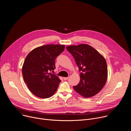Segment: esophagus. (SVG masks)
Returning <instances> with one entry per match:
<instances>
[{"instance_id":"1","label":"esophagus","mask_w":131,"mask_h":131,"mask_svg":"<svg viewBox=\"0 0 131 131\" xmlns=\"http://www.w3.org/2000/svg\"><path fill=\"white\" fill-rule=\"evenodd\" d=\"M68 78H69V77H64V80H67L68 79Z\"/></svg>"}]
</instances>
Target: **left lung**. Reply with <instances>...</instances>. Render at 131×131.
<instances>
[{
  "instance_id": "8db88e82",
  "label": "left lung",
  "mask_w": 131,
  "mask_h": 131,
  "mask_svg": "<svg viewBox=\"0 0 131 131\" xmlns=\"http://www.w3.org/2000/svg\"><path fill=\"white\" fill-rule=\"evenodd\" d=\"M75 60L80 72V82L73 89L82 96H94L105 85L107 79L105 59L95 49L86 44L66 47Z\"/></svg>"
}]
</instances>
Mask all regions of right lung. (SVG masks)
<instances>
[{
  "mask_svg": "<svg viewBox=\"0 0 131 131\" xmlns=\"http://www.w3.org/2000/svg\"><path fill=\"white\" fill-rule=\"evenodd\" d=\"M64 48V45H45L35 48L27 55L22 74L25 83L34 95L47 99L58 89L61 80L50 71L55 68V59Z\"/></svg>",
  "mask_w": 131,
  "mask_h": 131,
  "instance_id": "1",
  "label": "right lung"
}]
</instances>
